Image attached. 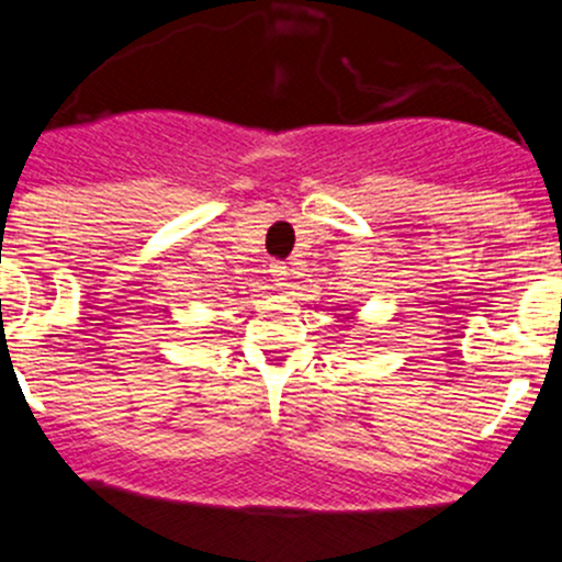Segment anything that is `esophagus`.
I'll return each mask as SVG.
<instances>
[{"label": "esophagus", "instance_id": "1", "mask_svg": "<svg viewBox=\"0 0 562 562\" xmlns=\"http://www.w3.org/2000/svg\"><path fill=\"white\" fill-rule=\"evenodd\" d=\"M288 277H290V272H288L285 263H272V280H274L277 288L285 290L288 288Z\"/></svg>", "mask_w": 562, "mask_h": 562}]
</instances>
